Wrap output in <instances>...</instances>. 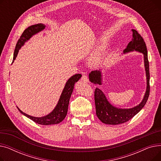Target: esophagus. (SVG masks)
Returning a JSON list of instances; mask_svg holds the SVG:
<instances>
[{"instance_id":"1","label":"esophagus","mask_w":161,"mask_h":161,"mask_svg":"<svg viewBox=\"0 0 161 161\" xmlns=\"http://www.w3.org/2000/svg\"><path fill=\"white\" fill-rule=\"evenodd\" d=\"M81 80L82 81H83V82H85V83H88V82H89L88 77H87V75H83L82 76Z\"/></svg>"}]
</instances>
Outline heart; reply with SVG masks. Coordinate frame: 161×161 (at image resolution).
Instances as JSON below:
<instances>
[{
  "label": "heart",
  "mask_w": 161,
  "mask_h": 161,
  "mask_svg": "<svg viewBox=\"0 0 161 161\" xmlns=\"http://www.w3.org/2000/svg\"><path fill=\"white\" fill-rule=\"evenodd\" d=\"M107 53V46L102 44L92 53L89 57V63L93 66H98L102 64L104 61Z\"/></svg>",
  "instance_id": "obj_1"
}]
</instances>
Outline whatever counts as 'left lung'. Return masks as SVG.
Masks as SVG:
<instances>
[{"label": "left lung", "instance_id": "left-lung-1", "mask_svg": "<svg viewBox=\"0 0 161 161\" xmlns=\"http://www.w3.org/2000/svg\"><path fill=\"white\" fill-rule=\"evenodd\" d=\"M132 31V39L123 50V54L137 52L143 55V61L146 75L147 86L145 95L142 102L137 106L130 108H119L113 106L108 100L105 94L98 87L95 91V103L96 114L98 119L107 125H119L129 121L144 107L149 95V64L147 57V47L144 40L140 34L134 29ZM89 81L96 84H103L102 70L91 71L89 74Z\"/></svg>", "mask_w": 161, "mask_h": 161}]
</instances>
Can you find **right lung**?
I'll return each mask as SVG.
<instances>
[{"label":"right lung","mask_w":161,"mask_h":161,"mask_svg":"<svg viewBox=\"0 0 161 161\" xmlns=\"http://www.w3.org/2000/svg\"><path fill=\"white\" fill-rule=\"evenodd\" d=\"M45 28V25H44L43 23H38L36 25H32L24 31L16 44L14 53L13 62H14V60L17 55H18L19 50L21 48L22 46H24L25 42L29 40L30 38H32L34 35H35L37 33L43 31ZM81 77V74H77L72 75V77L68 80L62 91L60 98L58 99L57 104L53 109L52 112H51L49 114L45 116L40 117H33L23 112L18 106H17V108L18 109V110L21 114H22L25 116H26L34 122L40 125H49L61 123L62 121H63L67 114L70 98L72 94L75 83L78 81Z\"/></svg>","instance_id":"obj_1"}]
</instances>
